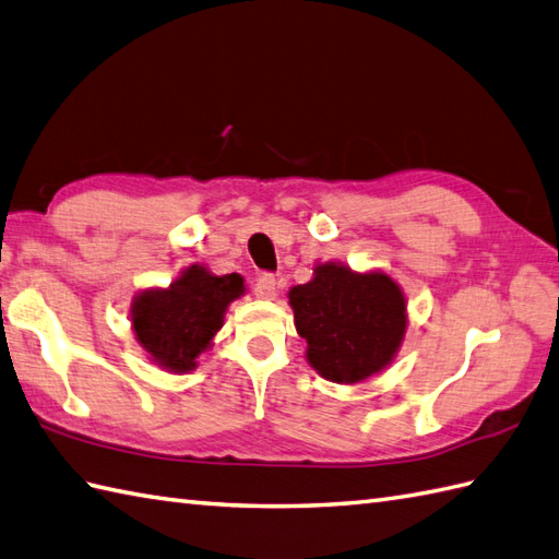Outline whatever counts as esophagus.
Returning a JSON list of instances; mask_svg holds the SVG:
<instances>
[{
    "label": "esophagus",
    "mask_w": 559,
    "mask_h": 559,
    "mask_svg": "<svg viewBox=\"0 0 559 559\" xmlns=\"http://www.w3.org/2000/svg\"><path fill=\"white\" fill-rule=\"evenodd\" d=\"M275 277L270 275V272H263V275H258L255 277V282H253V292H255V296L258 299H265V301H270V299H275Z\"/></svg>",
    "instance_id": "obj_1"
}]
</instances>
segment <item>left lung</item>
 I'll return each mask as SVG.
<instances>
[{
	"instance_id": "obj_1",
	"label": "left lung",
	"mask_w": 559,
	"mask_h": 559,
	"mask_svg": "<svg viewBox=\"0 0 559 559\" xmlns=\"http://www.w3.org/2000/svg\"><path fill=\"white\" fill-rule=\"evenodd\" d=\"M306 358L332 382L366 380L388 366L406 332V301L384 272L325 263L289 292Z\"/></svg>"
}]
</instances>
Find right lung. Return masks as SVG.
<instances>
[{
    "label": "right lung",
    "mask_w": 559,
    "mask_h": 559,
    "mask_svg": "<svg viewBox=\"0 0 559 559\" xmlns=\"http://www.w3.org/2000/svg\"><path fill=\"white\" fill-rule=\"evenodd\" d=\"M243 292L237 272L217 277L201 265L186 267L169 289H147L135 296L131 306L135 340L157 366L171 373H189L222 328L227 306Z\"/></svg>",
    "instance_id": "right-lung-1"
}]
</instances>
